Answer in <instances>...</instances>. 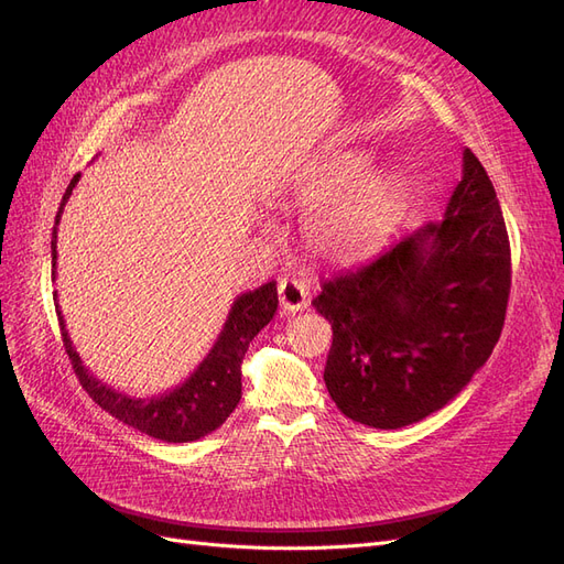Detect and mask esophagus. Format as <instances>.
<instances>
[{
    "mask_svg": "<svg viewBox=\"0 0 564 564\" xmlns=\"http://www.w3.org/2000/svg\"><path fill=\"white\" fill-rule=\"evenodd\" d=\"M278 299L284 313H299L308 305V289L296 280H284L278 286Z\"/></svg>",
    "mask_w": 564,
    "mask_h": 564,
    "instance_id": "obj_1",
    "label": "esophagus"
}]
</instances>
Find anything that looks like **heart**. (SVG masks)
Wrapping results in <instances>:
<instances>
[{
  "mask_svg": "<svg viewBox=\"0 0 564 564\" xmlns=\"http://www.w3.org/2000/svg\"><path fill=\"white\" fill-rule=\"evenodd\" d=\"M371 152L344 148L305 164L289 178L286 197L299 209L301 240L315 261L355 265L377 253L409 209L412 185Z\"/></svg>",
  "mask_w": 564,
  "mask_h": 564,
  "instance_id": "obj_1",
  "label": "heart"
}]
</instances>
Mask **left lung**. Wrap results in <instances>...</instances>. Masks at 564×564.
<instances>
[{
	"mask_svg": "<svg viewBox=\"0 0 564 564\" xmlns=\"http://www.w3.org/2000/svg\"><path fill=\"white\" fill-rule=\"evenodd\" d=\"M510 245L497 191L473 152L445 218L322 284L334 340L324 383L348 419L395 431L452 402L497 346Z\"/></svg>",
	"mask_w": 564,
	"mask_h": 564,
	"instance_id": "1",
	"label": "left lung"
}]
</instances>
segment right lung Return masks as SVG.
Instances as JSON below:
<instances>
[{"mask_svg":"<svg viewBox=\"0 0 564 564\" xmlns=\"http://www.w3.org/2000/svg\"><path fill=\"white\" fill-rule=\"evenodd\" d=\"M79 174L67 185L56 214V226L51 232V278L56 280V240L63 207L73 195ZM56 296V294H54ZM278 311V284L265 282L253 292L240 294L235 299L228 319L220 329L216 344L209 355L204 357L199 367L174 390L164 392L160 398H129L106 383H100L94 373L82 365L79 355L65 329V319L56 303V313L63 332L65 352L70 355L73 369L82 388L89 392L91 400L106 409L110 416L122 421L131 429L141 431L155 440L164 442H193L216 431L218 425L235 412L237 402L242 398V360L251 344Z\"/></svg>","mask_w":564,"mask_h":564,"instance_id":"1","label":"right lung"}]
</instances>
